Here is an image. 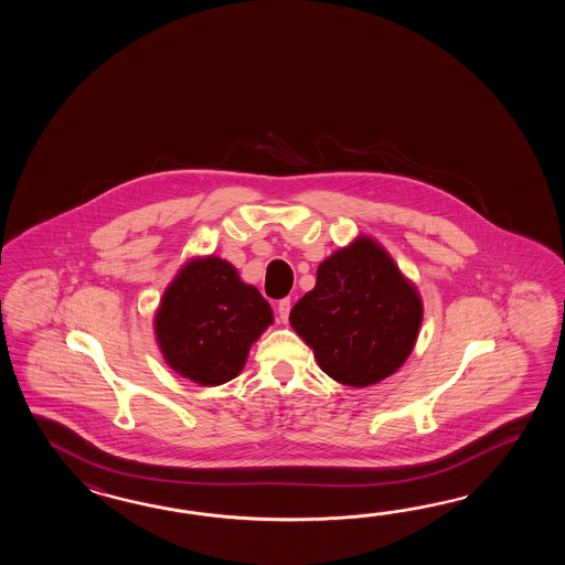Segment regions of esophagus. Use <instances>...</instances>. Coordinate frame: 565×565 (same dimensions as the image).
Instances as JSON below:
<instances>
[{
  "instance_id": "34e87169",
  "label": "esophagus",
  "mask_w": 565,
  "mask_h": 565,
  "mask_svg": "<svg viewBox=\"0 0 565 565\" xmlns=\"http://www.w3.org/2000/svg\"><path fill=\"white\" fill-rule=\"evenodd\" d=\"M288 312H290V299L278 300L277 315H278V319H280V321H282V323H287Z\"/></svg>"
}]
</instances>
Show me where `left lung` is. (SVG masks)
<instances>
[{
  "label": "left lung",
  "instance_id": "1",
  "mask_svg": "<svg viewBox=\"0 0 565 565\" xmlns=\"http://www.w3.org/2000/svg\"><path fill=\"white\" fill-rule=\"evenodd\" d=\"M288 319L329 377L365 387L392 375L412 353L422 302L394 260L360 238L319 265L317 285Z\"/></svg>",
  "mask_w": 565,
  "mask_h": 565
}]
</instances>
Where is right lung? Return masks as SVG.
Returning <instances> with one entry per match:
<instances>
[{"instance_id": "obj_1", "label": "right lung", "mask_w": 565, "mask_h": 565, "mask_svg": "<svg viewBox=\"0 0 565 565\" xmlns=\"http://www.w3.org/2000/svg\"><path fill=\"white\" fill-rule=\"evenodd\" d=\"M273 323L265 297L220 258L190 263L166 290L156 317L163 358L195 384L241 373L250 345Z\"/></svg>"}]
</instances>
